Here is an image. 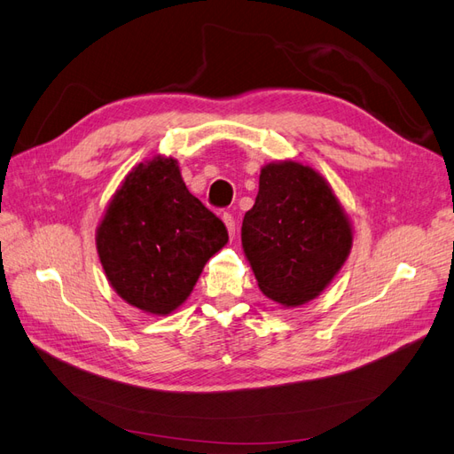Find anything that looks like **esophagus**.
<instances>
[{"instance_id": "1", "label": "esophagus", "mask_w": 454, "mask_h": 454, "mask_svg": "<svg viewBox=\"0 0 454 454\" xmlns=\"http://www.w3.org/2000/svg\"><path fill=\"white\" fill-rule=\"evenodd\" d=\"M223 223L229 231V237H235V217H232V214H223Z\"/></svg>"}]
</instances>
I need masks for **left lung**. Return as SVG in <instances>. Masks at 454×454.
Returning a JSON list of instances; mask_svg holds the SVG:
<instances>
[{
	"label": "left lung",
	"instance_id": "obj_1",
	"mask_svg": "<svg viewBox=\"0 0 454 454\" xmlns=\"http://www.w3.org/2000/svg\"><path fill=\"white\" fill-rule=\"evenodd\" d=\"M242 248L259 290L284 307L318 297L352 248V225L332 185L295 160L261 168Z\"/></svg>",
	"mask_w": 454,
	"mask_h": 454
}]
</instances>
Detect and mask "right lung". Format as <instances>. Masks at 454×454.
<instances>
[{
    "instance_id": "add662e5",
    "label": "right lung",
    "mask_w": 454,
    "mask_h": 454,
    "mask_svg": "<svg viewBox=\"0 0 454 454\" xmlns=\"http://www.w3.org/2000/svg\"><path fill=\"white\" fill-rule=\"evenodd\" d=\"M229 235L222 219L189 193L172 157L134 167L96 229V250L119 297L167 316L193 292Z\"/></svg>"
}]
</instances>
